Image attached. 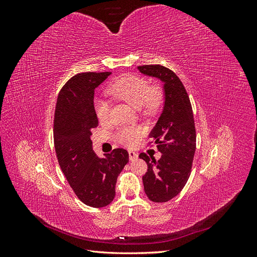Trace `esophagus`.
Instances as JSON below:
<instances>
[{
  "label": "esophagus",
  "mask_w": 257,
  "mask_h": 257,
  "mask_svg": "<svg viewBox=\"0 0 257 257\" xmlns=\"http://www.w3.org/2000/svg\"><path fill=\"white\" fill-rule=\"evenodd\" d=\"M128 157H130V160H131V161H135V160H137V158H138V154H137L135 151L130 150V151H128Z\"/></svg>",
  "instance_id": "esophagus-1"
}]
</instances>
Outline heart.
<instances>
[{
    "mask_svg": "<svg viewBox=\"0 0 257 257\" xmlns=\"http://www.w3.org/2000/svg\"><path fill=\"white\" fill-rule=\"evenodd\" d=\"M107 93L110 96L139 108L143 114H152L162 103L163 92L158 84H150L144 77L124 75L108 85ZM95 114L99 122L109 118V105L100 100L95 105ZM143 135L141 128L122 127L115 133V141L123 146H135Z\"/></svg>",
    "mask_w": 257,
    "mask_h": 257,
    "instance_id": "heart-1",
    "label": "heart"
}]
</instances>
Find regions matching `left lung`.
Returning <instances> with one entry per match:
<instances>
[{
	"instance_id": "obj_1",
	"label": "left lung",
	"mask_w": 257,
	"mask_h": 257,
	"mask_svg": "<svg viewBox=\"0 0 257 257\" xmlns=\"http://www.w3.org/2000/svg\"><path fill=\"white\" fill-rule=\"evenodd\" d=\"M145 75L157 77L164 82L165 105L157 125L149 137L162 153L160 160L139 154L148 165L143 176L148 198L154 203H166L182 191L191 175L196 150V130L190 97L180 78L165 66L142 65Z\"/></svg>"
}]
</instances>
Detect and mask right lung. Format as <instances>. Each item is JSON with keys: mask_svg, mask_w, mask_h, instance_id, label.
<instances>
[{"mask_svg": "<svg viewBox=\"0 0 257 257\" xmlns=\"http://www.w3.org/2000/svg\"><path fill=\"white\" fill-rule=\"evenodd\" d=\"M110 72L81 73L61 89L54 111L53 142L59 165L76 196L93 208L109 205L116 178L128 162V152L116 148L99 159L93 151L91 131L97 127L94 90Z\"/></svg>", "mask_w": 257, "mask_h": 257, "instance_id": "1", "label": "right lung"}]
</instances>
